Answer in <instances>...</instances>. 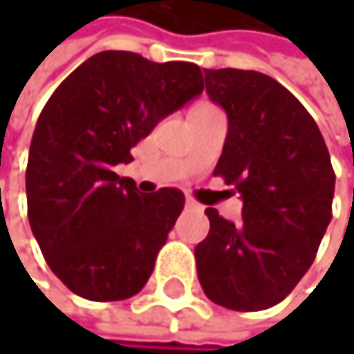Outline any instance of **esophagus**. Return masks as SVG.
<instances>
[{"instance_id": "esophagus-1", "label": "esophagus", "mask_w": 354, "mask_h": 354, "mask_svg": "<svg viewBox=\"0 0 354 354\" xmlns=\"http://www.w3.org/2000/svg\"><path fill=\"white\" fill-rule=\"evenodd\" d=\"M184 207H186V209H190V211H201V205H198L196 201H192V198H186Z\"/></svg>"}]
</instances>
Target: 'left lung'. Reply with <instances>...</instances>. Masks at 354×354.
<instances>
[{
	"label": "left lung",
	"mask_w": 354,
	"mask_h": 354,
	"mask_svg": "<svg viewBox=\"0 0 354 354\" xmlns=\"http://www.w3.org/2000/svg\"><path fill=\"white\" fill-rule=\"evenodd\" d=\"M209 98L227 114L215 176L242 196V223L207 209L211 230L194 248L205 295L236 312L283 301L312 266L332 219L334 170L316 120L277 80L205 69Z\"/></svg>",
	"instance_id": "obj_1"
}]
</instances>
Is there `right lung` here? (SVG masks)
Here are the masks:
<instances>
[{
	"mask_svg": "<svg viewBox=\"0 0 354 354\" xmlns=\"http://www.w3.org/2000/svg\"><path fill=\"white\" fill-rule=\"evenodd\" d=\"M201 67L102 50L48 98L28 168V221L50 270L80 297L120 301L139 293L168 240L184 194H143L114 166L153 127L201 96Z\"/></svg>",
	"mask_w": 354,
	"mask_h": 354,
	"instance_id": "obj_1",
	"label": "right lung"
}]
</instances>
